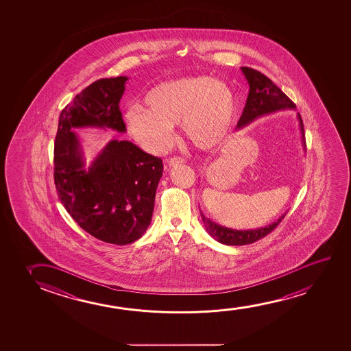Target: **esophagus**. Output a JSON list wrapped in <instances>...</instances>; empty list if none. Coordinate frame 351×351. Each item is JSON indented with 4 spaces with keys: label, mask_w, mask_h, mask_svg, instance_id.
Here are the masks:
<instances>
[{
    "label": "esophagus",
    "mask_w": 351,
    "mask_h": 351,
    "mask_svg": "<svg viewBox=\"0 0 351 351\" xmlns=\"http://www.w3.org/2000/svg\"><path fill=\"white\" fill-rule=\"evenodd\" d=\"M182 163H184V159L181 158V157H173V158L168 160L169 167H175V165Z\"/></svg>",
    "instance_id": "esophagus-1"
}]
</instances>
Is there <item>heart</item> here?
<instances>
[{
    "label": "heart",
    "mask_w": 351,
    "mask_h": 351,
    "mask_svg": "<svg viewBox=\"0 0 351 351\" xmlns=\"http://www.w3.org/2000/svg\"><path fill=\"white\" fill-rule=\"evenodd\" d=\"M144 106H130L125 121L130 134L152 154L173 143V125L200 149H213L226 139L236 115V97L224 82L208 75L162 82L145 96Z\"/></svg>",
    "instance_id": "heart-1"
}]
</instances>
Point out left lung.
<instances>
[{
    "instance_id": "1",
    "label": "left lung",
    "mask_w": 351,
    "mask_h": 351,
    "mask_svg": "<svg viewBox=\"0 0 351 351\" xmlns=\"http://www.w3.org/2000/svg\"><path fill=\"white\" fill-rule=\"evenodd\" d=\"M241 71L245 74L247 82L250 85V93L247 97L245 109L242 112L240 121L237 122L236 130H241L255 119L261 116L269 115L274 111L284 110V109H293L295 110V104L289 99L283 91L276 86L272 80L264 75L263 73L255 71L253 68L241 67ZM298 122H300V130L302 134L303 147H306L304 143V133H303V123L301 115L298 112ZM202 213V221L205 224L207 232L215 239L226 245H243L253 243L255 241L263 239L265 236L274 230L283 219L285 215L279 217L278 221H274L269 226L252 230H235L226 226H219L216 221H211L210 218L204 216Z\"/></svg>"
}]
</instances>
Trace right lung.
<instances>
[{
  "instance_id": "obj_1",
  "label": "right lung",
  "mask_w": 351,
  "mask_h": 351,
  "mask_svg": "<svg viewBox=\"0 0 351 351\" xmlns=\"http://www.w3.org/2000/svg\"><path fill=\"white\" fill-rule=\"evenodd\" d=\"M127 77L99 79L74 97L60 115L53 149L58 199L73 219L98 240L128 245L147 230L162 159L127 140H110L88 167L75 128L125 133L120 110Z\"/></svg>"
}]
</instances>
